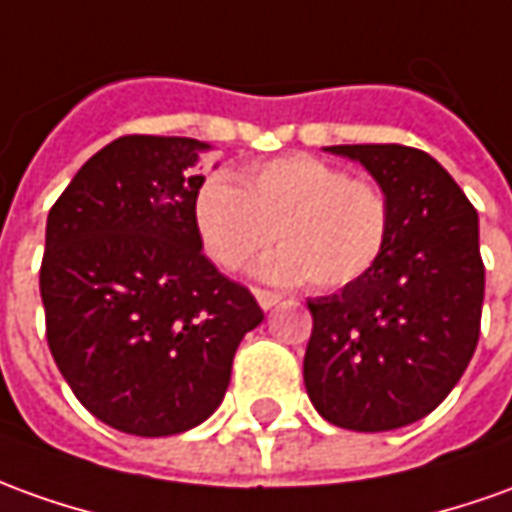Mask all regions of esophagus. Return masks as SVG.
<instances>
[{
	"label": "esophagus",
	"mask_w": 512,
	"mask_h": 512,
	"mask_svg": "<svg viewBox=\"0 0 512 512\" xmlns=\"http://www.w3.org/2000/svg\"><path fill=\"white\" fill-rule=\"evenodd\" d=\"M253 295H256V301H259V306H262L264 312H267V309H273V306H278V301H281V295H276V292H267V290H253Z\"/></svg>",
	"instance_id": "1"
}]
</instances>
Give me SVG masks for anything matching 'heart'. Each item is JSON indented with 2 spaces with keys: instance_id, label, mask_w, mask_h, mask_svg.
Segmentation results:
<instances>
[{
  "instance_id": "heart-1",
  "label": "heart",
  "mask_w": 512,
  "mask_h": 512,
  "mask_svg": "<svg viewBox=\"0 0 512 512\" xmlns=\"http://www.w3.org/2000/svg\"><path fill=\"white\" fill-rule=\"evenodd\" d=\"M390 200L315 155H287L239 172L209 175L192 197V228L203 256L236 273L276 234L281 250L259 267L273 281L340 290L373 270L390 239Z\"/></svg>"
}]
</instances>
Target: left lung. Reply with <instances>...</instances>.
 Listing matches in <instances>:
<instances>
[{
  "instance_id": "left-lung-1",
  "label": "left lung",
  "mask_w": 512,
  "mask_h": 512,
  "mask_svg": "<svg viewBox=\"0 0 512 512\" xmlns=\"http://www.w3.org/2000/svg\"><path fill=\"white\" fill-rule=\"evenodd\" d=\"M390 200V239L373 270L312 298L303 384L315 410L354 432L415 424L454 390L477 351L485 298L479 217L424 150L334 144Z\"/></svg>"
}]
</instances>
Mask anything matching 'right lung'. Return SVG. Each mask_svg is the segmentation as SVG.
Here are the masks:
<instances>
[{
	"label": "right lung",
	"instance_id": "obj_1",
	"mask_svg": "<svg viewBox=\"0 0 512 512\" xmlns=\"http://www.w3.org/2000/svg\"><path fill=\"white\" fill-rule=\"evenodd\" d=\"M211 144L122 136L63 189L47 217L41 301L55 365L94 418L167 438L222 404L256 298L200 253L192 197Z\"/></svg>",
	"mask_w": 512,
	"mask_h": 512
}]
</instances>
